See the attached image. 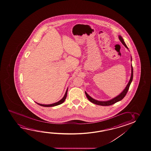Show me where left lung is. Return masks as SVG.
<instances>
[{
	"label": "left lung",
	"instance_id": "8db88e82",
	"mask_svg": "<svg viewBox=\"0 0 151 151\" xmlns=\"http://www.w3.org/2000/svg\"><path fill=\"white\" fill-rule=\"evenodd\" d=\"M118 38H119V40H120L121 42L123 44V45L125 46V47L127 48V49H128V50H129V49L127 47V45L125 44L124 40L122 38V37L120 35H119V36H118ZM131 61H132V58H131ZM131 77H130V78L129 82H128V83L127 84V85L126 86V87H125L124 90L122 91V92L120 93V94L118 95L117 96H116V97H115L114 98L111 99L109 100L104 101H98L92 98V97H91L90 96H89V94H88L86 92V91H85L86 96H87L88 99L91 102H92V103H94V104H96V105H101V106H109V105L114 104V103H116V102H119V101H120V100H122V99L125 97L126 94H127V92H128V90H129V87H130L131 82H132V79H133V68H132V64H131Z\"/></svg>",
	"mask_w": 151,
	"mask_h": 151
}]
</instances>
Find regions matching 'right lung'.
Wrapping results in <instances>:
<instances>
[{"label":"right lung","instance_id":"right-lung-1","mask_svg":"<svg viewBox=\"0 0 151 151\" xmlns=\"http://www.w3.org/2000/svg\"><path fill=\"white\" fill-rule=\"evenodd\" d=\"M68 88H67V89H66V91L65 93L64 94V96L63 97V98L61 100H60L58 102H55V103H52V104H40V103H37V102H36V103L38 104V105H40V106H45V107H52V106H57V105H60V104H61L62 103H63L64 102V101L65 100L66 98V96H67V94H68Z\"/></svg>","mask_w":151,"mask_h":151}]
</instances>
